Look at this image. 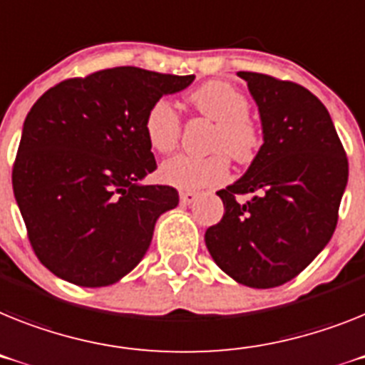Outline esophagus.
Returning a JSON list of instances; mask_svg holds the SVG:
<instances>
[{
  "mask_svg": "<svg viewBox=\"0 0 365 365\" xmlns=\"http://www.w3.org/2000/svg\"><path fill=\"white\" fill-rule=\"evenodd\" d=\"M197 198H198L197 192H192V191L180 192V202H182L183 206H189V204H192V202L197 200Z\"/></svg>",
  "mask_w": 365,
  "mask_h": 365,
  "instance_id": "34e87169",
  "label": "esophagus"
}]
</instances>
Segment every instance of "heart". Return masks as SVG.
<instances>
[{"mask_svg":"<svg viewBox=\"0 0 365 365\" xmlns=\"http://www.w3.org/2000/svg\"><path fill=\"white\" fill-rule=\"evenodd\" d=\"M191 102L200 115L215 122L210 155L178 154L165 159L159 167V180L180 191L219 185L230 176V158L249 161L259 148V131L249 118V100L225 81H210L191 94ZM146 140L155 152L176 148L182 131V120L168 98H158L145 115L143 122Z\"/></svg>","mask_w":365,"mask_h":365,"instance_id":"heart-1","label":"heart"}]
</instances>
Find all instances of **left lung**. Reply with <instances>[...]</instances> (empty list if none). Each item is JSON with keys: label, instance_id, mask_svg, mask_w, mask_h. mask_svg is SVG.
<instances>
[{"label": "left lung", "instance_id": "8db88e82", "mask_svg": "<svg viewBox=\"0 0 365 365\" xmlns=\"http://www.w3.org/2000/svg\"><path fill=\"white\" fill-rule=\"evenodd\" d=\"M262 118L263 145L243 176L220 189V222L206 247L228 277L267 289L304 271L338 225L349 163L319 98L292 81L240 72ZM237 194H250L237 202Z\"/></svg>", "mask_w": 365, "mask_h": 365}]
</instances>
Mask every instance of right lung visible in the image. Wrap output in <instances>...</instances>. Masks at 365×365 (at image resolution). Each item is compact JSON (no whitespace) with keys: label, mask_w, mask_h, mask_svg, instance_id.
Here are the masks:
<instances>
[{"label":"right lung","mask_w":365,"mask_h":365,"mask_svg":"<svg viewBox=\"0 0 365 365\" xmlns=\"http://www.w3.org/2000/svg\"><path fill=\"white\" fill-rule=\"evenodd\" d=\"M195 76L116 66L61 81L27 113L12 189L36 258L76 286H111L145 258L155 220L178 206L154 173L143 122Z\"/></svg>","instance_id":"obj_1"}]
</instances>
